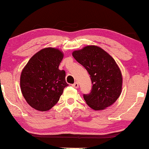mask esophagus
<instances>
[{"label":"esophagus","instance_id":"obj_1","mask_svg":"<svg viewBox=\"0 0 149 149\" xmlns=\"http://www.w3.org/2000/svg\"><path fill=\"white\" fill-rule=\"evenodd\" d=\"M72 87H74V88H78L79 87V84L77 83V82H75V83L74 84H72Z\"/></svg>","mask_w":149,"mask_h":149}]
</instances>
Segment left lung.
<instances>
[{
    "label": "left lung",
    "mask_w": 149,
    "mask_h": 149,
    "mask_svg": "<svg viewBox=\"0 0 149 149\" xmlns=\"http://www.w3.org/2000/svg\"><path fill=\"white\" fill-rule=\"evenodd\" d=\"M73 57L91 75V93L84 95L86 104L95 111H102L116 102L122 91V72L107 52L97 45H87L73 51Z\"/></svg>",
    "instance_id": "1"
}]
</instances>
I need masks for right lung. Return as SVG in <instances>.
<instances>
[{
	"instance_id": "add662e5",
	"label": "right lung",
	"mask_w": 149,
	"mask_h": 149,
	"mask_svg": "<svg viewBox=\"0 0 149 149\" xmlns=\"http://www.w3.org/2000/svg\"><path fill=\"white\" fill-rule=\"evenodd\" d=\"M63 56L59 49L45 47L33 55L21 72V93L27 104L36 111H49L68 86L65 72L58 69Z\"/></svg>"
}]
</instances>
